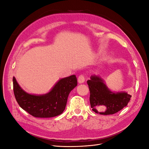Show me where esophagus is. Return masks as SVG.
Returning <instances> with one entry per match:
<instances>
[{
	"instance_id": "esophagus-1",
	"label": "esophagus",
	"mask_w": 149,
	"mask_h": 149,
	"mask_svg": "<svg viewBox=\"0 0 149 149\" xmlns=\"http://www.w3.org/2000/svg\"><path fill=\"white\" fill-rule=\"evenodd\" d=\"M84 81H85V78H84V75H82V74L80 75L78 78V81L79 84L83 83L84 82Z\"/></svg>"
}]
</instances>
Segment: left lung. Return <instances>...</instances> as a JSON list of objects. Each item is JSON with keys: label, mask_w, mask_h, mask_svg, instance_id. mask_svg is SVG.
Here are the masks:
<instances>
[{"label": "left lung", "mask_w": 149, "mask_h": 149, "mask_svg": "<svg viewBox=\"0 0 149 149\" xmlns=\"http://www.w3.org/2000/svg\"><path fill=\"white\" fill-rule=\"evenodd\" d=\"M89 88V101L92 110L101 115H111L127 105L131 96L127 92H113L99 75H93L87 81Z\"/></svg>", "instance_id": "obj_1"}]
</instances>
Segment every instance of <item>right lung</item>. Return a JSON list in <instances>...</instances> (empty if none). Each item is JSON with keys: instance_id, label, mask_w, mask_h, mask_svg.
<instances>
[{"instance_id": "1", "label": "right lung", "mask_w": 149, "mask_h": 149, "mask_svg": "<svg viewBox=\"0 0 149 149\" xmlns=\"http://www.w3.org/2000/svg\"><path fill=\"white\" fill-rule=\"evenodd\" d=\"M76 86L77 78L73 74L58 80L48 93L38 95L25 91L13 77V93L18 104L35 118H53L62 114L69 94Z\"/></svg>"}]
</instances>
